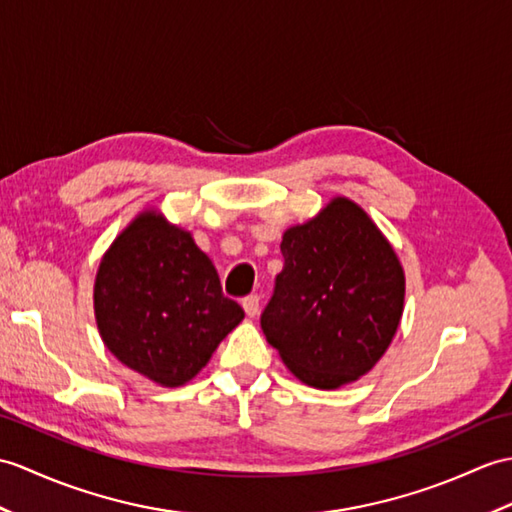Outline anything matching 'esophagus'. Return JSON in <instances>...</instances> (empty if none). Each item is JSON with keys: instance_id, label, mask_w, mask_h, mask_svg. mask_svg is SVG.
<instances>
[{"instance_id": "1", "label": "esophagus", "mask_w": 512, "mask_h": 512, "mask_svg": "<svg viewBox=\"0 0 512 512\" xmlns=\"http://www.w3.org/2000/svg\"><path fill=\"white\" fill-rule=\"evenodd\" d=\"M242 305H244V312H246L248 316H257V314H259V296H257V294L244 296Z\"/></svg>"}]
</instances>
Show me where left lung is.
Instances as JSON below:
<instances>
[{"instance_id":"left-lung-1","label":"left lung","mask_w":512,"mask_h":512,"mask_svg":"<svg viewBox=\"0 0 512 512\" xmlns=\"http://www.w3.org/2000/svg\"><path fill=\"white\" fill-rule=\"evenodd\" d=\"M283 270L261 312L266 340L314 388L371 371L399 327L406 279L373 220L347 198L285 231Z\"/></svg>"}]
</instances>
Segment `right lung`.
<instances>
[{
	"label": "right lung",
	"mask_w": 512,
	"mask_h": 512,
	"mask_svg": "<svg viewBox=\"0 0 512 512\" xmlns=\"http://www.w3.org/2000/svg\"><path fill=\"white\" fill-rule=\"evenodd\" d=\"M93 299L109 351L163 386L189 382L244 318L192 235L157 213L139 216L113 242Z\"/></svg>",
	"instance_id": "obj_1"
}]
</instances>
